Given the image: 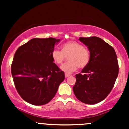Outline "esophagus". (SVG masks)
<instances>
[{
  "mask_svg": "<svg viewBox=\"0 0 129 129\" xmlns=\"http://www.w3.org/2000/svg\"><path fill=\"white\" fill-rule=\"evenodd\" d=\"M69 76H70V75H68V74H65V77H66V78H68V77Z\"/></svg>",
  "mask_w": 129,
  "mask_h": 129,
  "instance_id": "obj_1",
  "label": "esophagus"
}]
</instances>
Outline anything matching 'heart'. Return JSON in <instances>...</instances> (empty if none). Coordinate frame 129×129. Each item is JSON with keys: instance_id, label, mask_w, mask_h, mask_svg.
<instances>
[{"instance_id": "1", "label": "heart", "mask_w": 129, "mask_h": 129, "mask_svg": "<svg viewBox=\"0 0 129 129\" xmlns=\"http://www.w3.org/2000/svg\"><path fill=\"white\" fill-rule=\"evenodd\" d=\"M53 61L60 65L69 56V62L64 63L60 69L66 74H70L76 71L78 67L83 69L89 63L90 53L82 44L76 41H69L62 46L61 51L54 49L51 54Z\"/></svg>"}]
</instances>
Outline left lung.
<instances>
[{"instance_id":"1","label":"left lung","mask_w":129,"mask_h":129,"mask_svg":"<svg viewBox=\"0 0 129 129\" xmlns=\"http://www.w3.org/2000/svg\"><path fill=\"white\" fill-rule=\"evenodd\" d=\"M90 53V60L76 75L73 87L77 98L83 103L95 104L104 100L113 88L119 72L115 50L98 37L79 38Z\"/></svg>"}]
</instances>
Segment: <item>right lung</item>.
<instances>
[{
    "instance_id": "obj_1",
    "label": "right lung",
    "mask_w": 129,
    "mask_h": 129,
    "mask_svg": "<svg viewBox=\"0 0 129 129\" xmlns=\"http://www.w3.org/2000/svg\"><path fill=\"white\" fill-rule=\"evenodd\" d=\"M59 39L34 38L16 51L11 64L19 95L31 104L42 106L55 96L65 75L53 62L51 52Z\"/></svg>"
}]
</instances>
